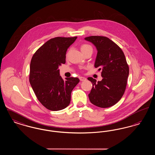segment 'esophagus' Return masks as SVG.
Returning <instances> with one entry per match:
<instances>
[{"instance_id": "1", "label": "esophagus", "mask_w": 155, "mask_h": 155, "mask_svg": "<svg viewBox=\"0 0 155 155\" xmlns=\"http://www.w3.org/2000/svg\"><path fill=\"white\" fill-rule=\"evenodd\" d=\"M79 78H80V80L81 81H85L87 80V78L85 77H80Z\"/></svg>"}]
</instances>
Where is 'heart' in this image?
<instances>
[{"mask_svg": "<svg viewBox=\"0 0 155 155\" xmlns=\"http://www.w3.org/2000/svg\"><path fill=\"white\" fill-rule=\"evenodd\" d=\"M80 48H81L82 52H86V51H87L88 50H92V47L89 45L82 44L81 45Z\"/></svg>", "mask_w": 155, "mask_h": 155, "instance_id": "1", "label": "heart"}]
</instances>
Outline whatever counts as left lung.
<instances>
[{"label":"left lung","mask_w":155,"mask_h":155,"mask_svg":"<svg viewBox=\"0 0 155 155\" xmlns=\"http://www.w3.org/2000/svg\"><path fill=\"white\" fill-rule=\"evenodd\" d=\"M96 46L95 67L101 70L102 81L88 77L92 88L88 95L90 102L97 107H109L121 99L124 94L129 67L121 49L109 38L102 36L85 38Z\"/></svg>","instance_id":"8db88e82"}]
</instances>
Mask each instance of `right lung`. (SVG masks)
<instances>
[{
  "label": "right lung",
  "mask_w": 155,
  "mask_h": 155,
  "mask_svg": "<svg viewBox=\"0 0 155 155\" xmlns=\"http://www.w3.org/2000/svg\"><path fill=\"white\" fill-rule=\"evenodd\" d=\"M77 37H56L41 46L30 63V84L38 101L52 111L64 109L70 103L71 93L80 82L78 78H66L59 66L66 63L67 49Z\"/></svg>",
  "instance_id": "add662e5"
}]
</instances>
